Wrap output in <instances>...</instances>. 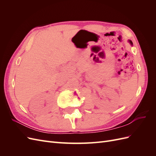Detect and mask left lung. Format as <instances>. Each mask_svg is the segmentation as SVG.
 Segmentation results:
<instances>
[{
	"label": "left lung",
	"mask_w": 156,
	"mask_h": 156,
	"mask_svg": "<svg viewBox=\"0 0 156 156\" xmlns=\"http://www.w3.org/2000/svg\"><path fill=\"white\" fill-rule=\"evenodd\" d=\"M128 41H129V43L131 45H133V43H132V41H131V40H128Z\"/></svg>",
	"instance_id": "obj_1"
}]
</instances>
